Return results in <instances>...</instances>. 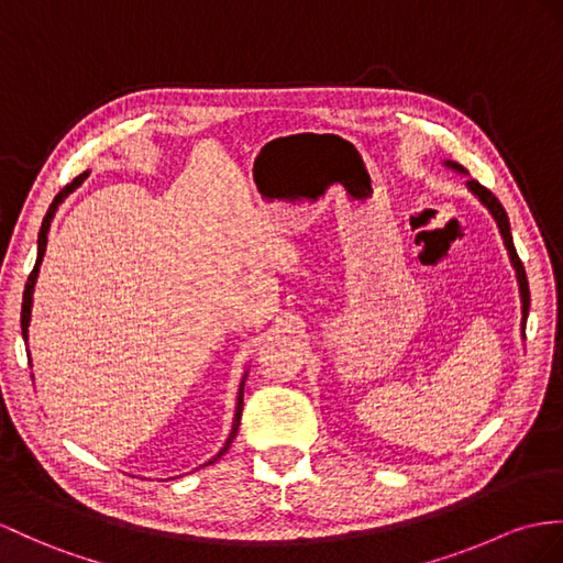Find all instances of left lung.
Returning a JSON list of instances; mask_svg holds the SVG:
<instances>
[{
    "instance_id": "left-lung-1",
    "label": "left lung",
    "mask_w": 563,
    "mask_h": 563,
    "mask_svg": "<svg viewBox=\"0 0 563 563\" xmlns=\"http://www.w3.org/2000/svg\"><path fill=\"white\" fill-rule=\"evenodd\" d=\"M444 167H449V169H454V172H459V174H468L465 172L461 164H456V162H451V159H446L444 162ZM465 186H468V190L471 194L485 205V208L489 210V214L495 217V222H497V227H499V234H501V239H504V245H506V251H509V260H511V265H514V269H516V279H518V291H520V312H523V318H520V329H523V336H526V322H528V308H530V289H528V277H526V269H523V263H520V257H518V253H516V245H514V239H511V224H509V217H506V210L501 208V202L492 196V190H487L485 186H479L475 178H468V181H465Z\"/></svg>"
}]
</instances>
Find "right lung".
Instances as JSON below:
<instances>
[{"label":"right lung","mask_w":563,"mask_h":563,"mask_svg":"<svg viewBox=\"0 0 563 563\" xmlns=\"http://www.w3.org/2000/svg\"><path fill=\"white\" fill-rule=\"evenodd\" d=\"M90 172H84L80 176H76L71 184H66L57 196H54V200H52V205H49V210H47V214H45V219H43V227H40V234H37V260H35V267H33V272H31V277H29V282H25V291H23V306H21V332H23V341H29V324H31V310H33V291H35V282H37V274H40V265H43V257H45V249H47V231H49V224H52V219H54V212H57V208L59 205L74 194V190L86 181V176H88ZM29 363H31V358H29ZM245 377H249V373L243 375V379H241V385H239V396H236V413H234V422H231V432H229V437H227V442H224V446L217 451V454L208 461V463H202V465H212L214 461H219L222 459L227 451H229V446H231V442H234V437H236V432H239V424H241V410H243V387H245ZM200 465V468H202Z\"/></svg>","instance_id":"1"}]
</instances>
